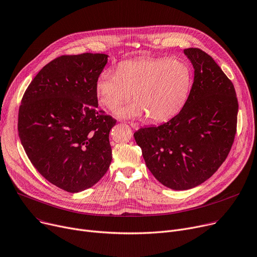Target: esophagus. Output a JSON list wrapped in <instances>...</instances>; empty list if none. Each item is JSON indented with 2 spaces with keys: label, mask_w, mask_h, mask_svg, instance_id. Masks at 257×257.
I'll use <instances>...</instances> for the list:
<instances>
[{
  "label": "esophagus",
  "mask_w": 257,
  "mask_h": 257,
  "mask_svg": "<svg viewBox=\"0 0 257 257\" xmlns=\"http://www.w3.org/2000/svg\"><path fill=\"white\" fill-rule=\"evenodd\" d=\"M133 128H135V130H138V128H139V123H138V122H134V121H128L127 122Z\"/></svg>",
  "instance_id": "obj_1"
}]
</instances>
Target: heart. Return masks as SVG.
Wrapping results in <instances>:
<instances>
[{
	"mask_svg": "<svg viewBox=\"0 0 257 257\" xmlns=\"http://www.w3.org/2000/svg\"><path fill=\"white\" fill-rule=\"evenodd\" d=\"M191 84L188 65L179 58L141 57L121 63L117 72L106 70L98 76V102L114 110L131 100L136 103L117 111L123 117L144 113L152 121H167L183 107Z\"/></svg>",
	"mask_w": 257,
	"mask_h": 257,
	"instance_id": "obj_1",
	"label": "heart"
}]
</instances>
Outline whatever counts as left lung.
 <instances>
[{
    "label": "left lung",
    "mask_w": 257,
    "mask_h": 257,
    "mask_svg": "<svg viewBox=\"0 0 257 257\" xmlns=\"http://www.w3.org/2000/svg\"><path fill=\"white\" fill-rule=\"evenodd\" d=\"M184 53L194 79L182 110L166 123L134 134L149 171L176 190L202 184L223 164L234 140L239 110L232 82L212 56L200 48H186Z\"/></svg>",
    "instance_id": "obj_1"
}]
</instances>
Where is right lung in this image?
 <instances>
[{
	"mask_svg": "<svg viewBox=\"0 0 257 257\" xmlns=\"http://www.w3.org/2000/svg\"><path fill=\"white\" fill-rule=\"evenodd\" d=\"M104 53L61 55L33 79L18 111V136L32 165L68 192L93 186L112 161L116 120L97 109L95 84Z\"/></svg>",
	"mask_w": 257,
	"mask_h": 257,
	"instance_id": "add662e5",
	"label": "right lung"
}]
</instances>
